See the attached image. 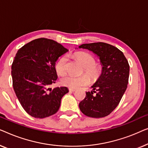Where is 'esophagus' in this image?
I'll list each match as a JSON object with an SVG mask.
<instances>
[{"mask_svg": "<svg viewBox=\"0 0 148 148\" xmlns=\"http://www.w3.org/2000/svg\"><path fill=\"white\" fill-rule=\"evenodd\" d=\"M69 91H70V92H75V91H76V89L69 88Z\"/></svg>", "mask_w": 148, "mask_h": 148, "instance_id": "obj_1", "label": "esophagus"}]
</instances>
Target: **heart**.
<instances>
[{"mask_svg": "<svg viewBox=\"0 0 148 148\" xmlns=\"http://www.w3.org/2000/svg\"><path fill=\"white\" fill-rule=\"evenodd\" d=\"M75 58L84 67L85 73L88 75L91 80H96L99 78L102 73V67L99 64H96L95 58L92 55L86 52H78L75 53ZM67 62L68 57L66 56H64L60 58L56 64V72L60 76H63L66 73ZM87 75H82L78 77H75L67 75L62 78L60 82L64 86L76 89L88 84L90 82V78Z\"/></svg>", "mask_w": 148, "mask_h": 148, "instance_id": "1", "label": "heart"}]
</instances>
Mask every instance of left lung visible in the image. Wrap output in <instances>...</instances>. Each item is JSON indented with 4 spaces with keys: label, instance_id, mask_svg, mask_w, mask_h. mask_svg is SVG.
Segmentation results:
<instances>
[{
    "label": "left lung",
    "instance_id": "8db88e82",
    "mask_svg": "<svg viewBox=\"0 0 148 148\" xmlns=\"http://www.w3.org/2000/svg\"><path fill=\"white\" fill-rule=\"evenodd\" d=\"M78 47L92 51L103 66L101 76L91 86L92 90L86 92L79 108L90 117H104L117 107L125 92L130 75L128 61L121 51L106 43H84Z\"/></svg>",
    "mask_w": 148,
    "mask_h": 148
}]
</instances>
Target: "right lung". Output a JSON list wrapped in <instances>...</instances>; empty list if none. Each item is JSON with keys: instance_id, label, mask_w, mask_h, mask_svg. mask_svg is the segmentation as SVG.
<instances>
[{"instance_id": "add662e5", "label": "right lung", "mask_w": 148, "mask_h": 148, "mask_svg": "<svg viewBox=\"0 0 148 148\" xmlns=\"http://www.w3.org/2000/svg\"><path fill=\"white\" fill-rule=\"evenodd\" d=\"M68 51L60 43L46 38L30 41L18 49L12 64V86L25 111L43 119L59 110L67 87L49 88L58 78L56 62Z\"/></svg>"}]
</instances>
